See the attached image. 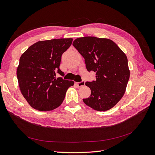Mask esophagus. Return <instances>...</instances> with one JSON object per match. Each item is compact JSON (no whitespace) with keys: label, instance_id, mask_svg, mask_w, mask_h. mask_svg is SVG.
<instances>
[{"label":"esophagus","instance_id":"esophagus-1","mask_svg":"<svg viewBox=\"0 0 155 155\" xmlns=\"http://www.w3.org/2000/svg\"><path fill=\"white\" fill-rule=\"evenodd\" d=\"M76 84L77 85V86H78V87H80L84 86V85H85V81H81V82H78V83H76Z\"/></svg>","mask_w":155,"mask_h":155}]
</instances>
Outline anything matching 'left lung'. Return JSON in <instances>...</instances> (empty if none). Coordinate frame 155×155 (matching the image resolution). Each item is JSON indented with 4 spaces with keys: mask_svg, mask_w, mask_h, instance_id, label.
I'll return each mask as SVG.
<instances>
[{
    "mask_svg": "<svg viewBox=\"0 0 155 155\" xmlns=\"http://www.w3.org/2000/svg\"><path fill=\"white\" fill-rule=\"evenodd\" d=\"M73 45L85 58L87 70L96 72V81L85 83L91 94L83 102L97 111L110 110L126 91L130 78L127 55L107 38L81 37L75 40Z\"/></svg>",
    "mask_w": 155,
    "mask_h": 155,
    "instance_id": "obj_1",
    "label": "left lung"
}]
</instances>
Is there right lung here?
Returning <instances> with one entry per match:
<instances>
[{"label": "right lung", "mask_w": 155, "mask_h": 155, "mask_svg": "<svg viewBox=\"0 0 155 155\" xmlns=\"http://www.w3.org/2000/svg\"><path fill=\"white\" fill-rule=\"evenodd\" d=\"M72 38L39 41L31 45L19 58L17 77L21 93L32 107L51 111L61 106L68 89L74 82L56 78L63 76L59 68L61 56Z\"/></svg>", "instance_id": "right-lung-1"}]
</instances>
